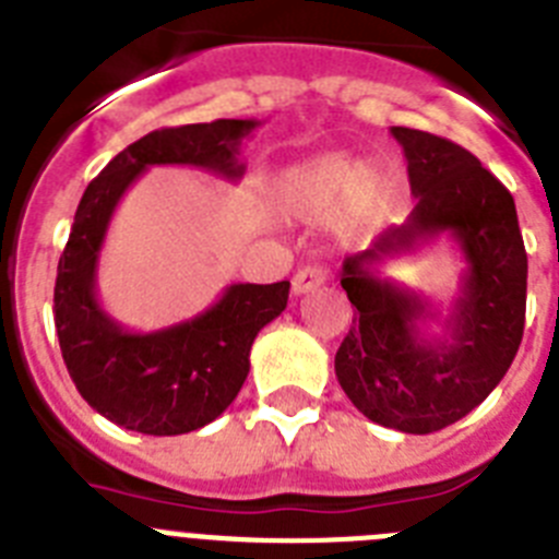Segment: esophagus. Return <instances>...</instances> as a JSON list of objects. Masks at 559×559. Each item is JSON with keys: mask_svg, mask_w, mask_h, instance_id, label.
Returning a JSON list of instances; mask_svg holds the SVG:
<instances>
[{"mask_svg": "<svg viewBox=\"0 0 559 559\" xmlns=\"http://www.w3.org/2000/svg\"><path fill=\"white\" fill-rule=\"evenodd\" d=\"M324 280H328V271H324L322 265H305V269H299L294 274L290 288H294L296 296H302V294H310L313 288H319Z\"/></svg>", "mask_w": 559, "mask_h": 559, "instance_id": "esophagus-1", "label": "esophagus"}]
</instances>
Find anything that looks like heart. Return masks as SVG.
Returning a JSON list of instances; mask_svg holds the SVG:
<instances>
[{"label": "heart", "instance_id": "1", "mask_svg": "<svg viewBox=\"0 0 559 559\" xmlns=\"http://www.w3.org/2000/svg\"><path fill=\"white\" fill-rule=\"evenodd\" d=\"M271 199L290 218L313 221L347 199L353 210H364L374 199V187L367 167L338 153H324L276 173Z\"/></svg>", "mask_w": 559, "mask_h": 559}]
</instances>
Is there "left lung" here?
Segmentation results:
<instances>
[{
    "label": "left lung",
    "instance_id": "obj_1",
    "mask_svg": "<svg viewBox=\"0 0 559 559\" xmlns=\"http://www.w3.org/2000/svg\"><path fill=\"white\" fill-rule=\"evenodd\" d=\"M392 136L406 153L417 204L406 224L341 265L358 319L335 353V378L378 426L431 433L471 414L510 369L526 319V249L510 190L471 151L403 126ZM439 234L452 235L468 269L447 333L428 340L418 328L436 309L379 269Z\"/></svg>",
    "mask_w": 559,
    "mask_h": 559
}]
</instances>
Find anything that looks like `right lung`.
<instances>
[{"label":"right lung","mask_w":559,"mask_h":559,"mask_svg":"<svg viewBox=\"0 0 559 559\" xmlns=\"http://www.w3.org/2000/svg\"><path fill=\"white\" fill-rule=\"evenodd\" d=\"M257 120L162 128L120 151L83 192L56 276V333L69 378L88 406L128 431L176 437L229 408L249 374L257 333L288 305L290 283H237L187 322L131 333L97 302V260L111 215L151 165H192L237 181L240 142Z\"/></svg>","instance_id":"add662e5"}]
</instances>
